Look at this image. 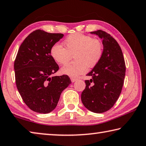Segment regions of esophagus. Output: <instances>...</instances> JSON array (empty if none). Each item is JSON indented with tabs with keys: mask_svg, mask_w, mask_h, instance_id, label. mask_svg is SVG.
Listing matches in <instances>:
<instances>
[{
	"mask_svg": "<svg viewBox=\"0 0 146 146\" xmlns=\"http://www.w3.org/2000/svg\"><path fill=\"white\" fill-rule=\"evenodd\" d=\"M70 79H71V82L72 83L75 82L76 81H77L78 80V78H71Z\"/></svg>",
	"mask_w": 146,
	"mask_h": 146,
	"instance_id": "obj_1",
	"label": "esophagus"
}]
</instances>
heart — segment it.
Masks as SVG:
<instances>
[{"mask_svg":"<svg viewBox=\"0 0 146 146\" xmlns=\"http://www.w3.org/2000/svg\"><path fill=\"white\" fill-rule=\"evenodd\" d=\"M66 48L59 43L53 44L50 55L59 64H66L75 54V63L63 66L61 72L71 78H77L87 72L90 67H94L101 60L104 46L101 40L80 33H73L64 40Z\"/></svg>","mask_w":146,"mask_h":146,"instance_id":"obj_1","label":"heart"}]
</instances>
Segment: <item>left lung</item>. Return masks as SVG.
<instances>
[{
  "mask_svg": "<svg viewBox=\"0 0 146 146\" xmlns=\"http://www.w3.org/2000/svg\"><path fill=\"white\" fill-rule=\"evenodd\" d=\"M102 39L104 53L101 60L87 76L86 87L81 96L84 106L95 113L109 111L115 104L122 89L125 63L122 51L116 40L103 30L90 32Z\"/></svg>",
  "mask_w": 146,
  "mask_h": 146,
  "instance_id": "left-lung-1",
  "label": "left lung"
}]
</instances>
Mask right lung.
Segmentation results:
<instances>
[{"mask_svg":"<svg viewBox=\"0 0 146 146\" xmlns=\"http://www.w3.org/2000/svg\"><path fill=\"white\" fill-rule=\"evenodd\" d=\"M62 33L33 31L19 47L14 62L17 88L26 106L46 114L56 108L61 92L71 83L67 75L52 76L59 66L50 55L52 46Z\"/></svg>","mask_w":146,"mask_h":146,"instance_id":"right-lung-1","label":"right lung"}]
</instances>
